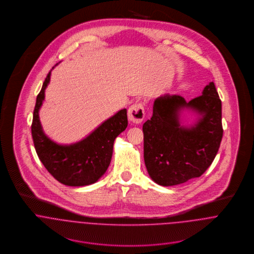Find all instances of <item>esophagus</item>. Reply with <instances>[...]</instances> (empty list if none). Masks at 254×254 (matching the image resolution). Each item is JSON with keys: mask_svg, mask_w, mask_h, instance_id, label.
<instances>
[{"mask_svg": "<svg viewBox=\"0 0 254 254\" xmlns=\"http://www.w3.org/2000/svg\"><path fill=\"white\" fill-rule=\"evenodd\" d=\"M145 118V109L142 103H136L128 109V119L133 124L141 123Z\"/></svg>", "mask_w": 254, "mask_h": 254, "instance_id": "34e87169", "label": "esophagus"}]
</instances>
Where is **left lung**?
Here are the masks:
<instances>
[{
	"label": "left lung",
	"mask_w": 254,
	"mask_h": 254,
	"mask_svg": "<svg viewBox=\"0 0 254 254\" xmlns=\"http://www.w3.org/2000/svg\"><path fill=\"white\" fill-rule=\"evenodd\" d=\"M185 108L201 115L190 128L179 121ZM143 132L145 167L156 184L175 186L200 177L213 162L223 137L222 104L214 83L188 103L179 95L157 98Z\"/></svg>",
	"instance_id": "8db88e82"
}]
</instances>
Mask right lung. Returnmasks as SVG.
Segmentation results:
<instances>
[{"label": "right lung", "mask_w": 254, "mask_h": 254, "mask_svg": "<svg viewBox=\"0 0 254 254\" xmlns=\"http://www.w3.org/2000/svg\"><path fill=\"white\" fill-rule=\"evenodd\" d=\"M50 77L51 71L37 96L31 125L39 159L49 173L64 185L80 187L94 184L109 166L114 140L127 128V109L119 110L84 140L72 145H59L45 135L39 119V109L45 99V89Z\"/></svg>", "instance_id": "1"}]
</instances>
